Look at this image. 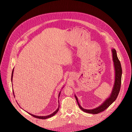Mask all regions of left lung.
Instances as JSON below:
<instances>
[{"label":"left lung","mask_w":132,"mask_h":132,"mask_svg":"<svg viewBox=\"0 0 132 132\" xmlns=\"http://www.w3.org/2000/svg\"><path fill=\"white\" fill-rule=\"evenodd\" d=\"M112 56H113V60L114 62V65L115 69V82L113 87V89L112 91V93L110 94V96L109 98L105 100L104 103L98 107L93 109H85L83 108L78 102V98L77 96L75 95L76 100L77 101V104L79 107V108L84 112L92 114H98L103 112L105 110H106L107 108H108L113 102L116 100L117 97L120 91V86H121V76H122V69L121 67V64L120 61L119 60L117 53L115 49H112Z\"/></svg>","instance_id":"8db88e82"}]
</instances>
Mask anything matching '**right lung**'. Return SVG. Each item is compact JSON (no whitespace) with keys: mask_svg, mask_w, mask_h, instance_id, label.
<instances>
[{"mask_svg":"<svg viewBox=\"0 0 132 132\" xmlns=\"http://www.w3.org/2000/svg\"><path fill=\"white\" fill-rule=\"evenodd\" d=\"M13 72H14V69H13V71H12V77H11V80H12H12H13ZM13 92L14 96H15V95H14V91H13ZM60 93H61V92L59 93V94H58V98H59V96H60ZM59 105H58V107L57 109L56 110L55 112H54L53 113H52L51 114H50V115H48V116H36V115H35L31 114H30V113H29L30 115H31V116H32L33 117H36V118H39V119H45L48 118H49V117H52V116H54L55 114H56L57 113V112L58 111V110H59Z\"/></svg>","mask_w":132,"mask_h":132,"instance_id":"right-lung-1","label":"right lung"}]
</instances>
